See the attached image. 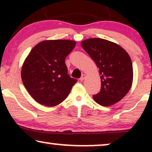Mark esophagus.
Returning <instances> with one entry per match:
<instances>
[{
	"mask_svg": "<svg viewBox=\"0 0 152 152\" xmlns=\"http://www.w3.org/2000/svg\"><path fill=\"white\" fill-rule=\"evenodd\" d=\"M85 78H86V75H85V74H82L81 77L80 78V81H83V80L85 79Z\"/></svg>",
	"mask_w": 152,
	"mask_h": 152,
	"instance_id": "obj_1",
	"label": "esophagus"
}]
</instances>
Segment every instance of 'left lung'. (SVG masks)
I'll list each match as a JSON object with an SVG mask.
<instances>
[{"label":"left lung","mask_w":152,"mask_h":152,"mask_svg":"<svg viewBox=\"0 0 152 152\" xmlns=\"http://www.w3.org/2000/svg\"><path fill=\"white\" fill-rule=\"evenodd\" d=\"M99 69L102 88L93 96L96 102L109 106L122 99L130 90L133 81V67L127 52L116 43L94 38L81 42Z\"/></svg>","instance_id":"1"}]
</instances>
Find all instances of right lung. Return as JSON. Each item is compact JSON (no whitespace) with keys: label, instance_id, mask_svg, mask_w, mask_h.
Here are the masks:
<instances>
[{"label":"right lung","instance_id":"add662e5","mask_svg":"<svg viewBox=\"0 0 152 152\" xmlns=\"http://www.w3.org/2000/svg\"><path fill=\"white\" fill-rule=\"evenodd\" d=\"M76 42L70 40H49L36 45L21 69V78L35 101L46 106L61 104L77 82L68 74L66 57Z\"/></svg>","mask_w":152,"mask_h":152}]
</instances>
